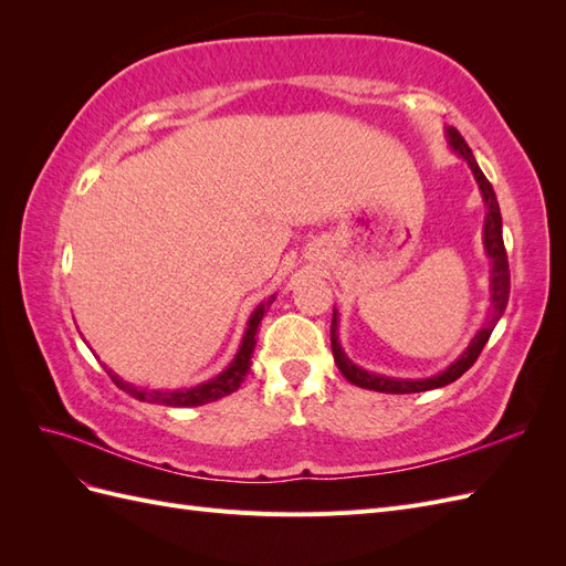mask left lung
<instances>
[{
  "mask_svg": "<svg viewBox=\"0 0 566 566\" xmlns=\"http://www.w3.org/2000/svg\"><path fill=\"white\" fill-rule=\"evenodd\" d=\"M447 144L449 148L455 153L458 158H462L468 163V167L472 169L474 181L479 186V193H482L484 208H486V217H484V250L491 262V306L489 314L482 328L476 331V335L470 339L468 349L462 352L455 361L443 368L437 375H430V378H389V375H380L366 370L361 366H356L352 358L342 349L339 339H337V323H339V314L337 310H333V325H331V345H333V356L335 364L342 370L345 378L364 389H373V391H385V394H413V391H427V389H437L443 385L455 382L462 373H465L474 361L476 356L482 354L484 345L489 342L495 323L501 321L505 306H507V297H510V266H507V254H505V245H503V217H501V208L499 200H495L493 186L489 184V179L484 177L482 169H479L470 146L462 139L460 132L455 127H447Z\"/></svg>",
  "mask_w": 566,
  "mask_h": 566,
  "instance_id": "1",
  "label": "left lung"
}]
</instances>
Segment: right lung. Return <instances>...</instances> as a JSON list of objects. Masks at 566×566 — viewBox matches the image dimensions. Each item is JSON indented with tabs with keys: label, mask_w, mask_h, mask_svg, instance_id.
Segmentation results:
<instances>
[{
	"label": "right lung",
	"mask_w": 566,
	"mask_h": 566,
	"mask_svg": "<svg viewBox=\"0 0 566 566\" xmlns=\"http://www.w3.org/2000/svg\"><path fill=\"white\" fill-rule=\"evenodd\" d=\"M273 300H276V295H271L269 300H264L262 304H256V310L250 314L248 318V328H245V335L241 339V347H238L233 361L221 370L217 378L208 380V382H200L196 387H188V389H172V391H146V389H139L134 387L132 382H125L119 375H115L108 366L106 373L111 375V380L123 389L127 394H132L134 399L139 401H148V403H163V406H172V408H188V406H202V403H210V401H217L221 397H229L231 391H235L238 387H241V382L245 380V375L250 370V358H252V352H254V345H256V328H260V323L264 318V314L269 312V306L273 304Z\"/></svg>",
	"instance_id": "obj_1"
}]
</instances>
